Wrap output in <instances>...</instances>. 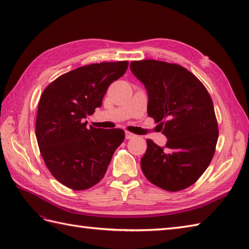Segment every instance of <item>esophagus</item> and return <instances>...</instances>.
<instances>
[{
  "mask_svg": "<svg viewBox=\"0 0 249 249\" xmlns=\"http://www.w3.org/2000/svg\"><path fill=\"white\" fill-rule=\"evenodd\" d=\"M136 135H134L133 133H130V131H127L126 130L125 131V137H126V139H131V138H134Z\"/></svg>",
  "mask_w": 249,
  "mask_h": 249,
  "instance_id": "1",
  "label": "esophagus"
}]
</instances>
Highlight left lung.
Listing matches in <instances>:
<instances>
[{"instance_id":"1","label":"left lung","mask_w":249,"mask_h":249,"mask_svg":"<svg viewBox=\"0 0 249 249\" xmlns=\"http://www.w3.org/2000/svg\"><path fill=\"white\" fill-rule=\"evenodd\" d=\"M130 71L147 91V114L168 139L165 147L146 140L142 172L168 192L187 188L202 176L215 153L218 128L212 98L194 73L178 64L133 61Z\"/></svg>"}]
</instances>
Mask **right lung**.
<instances>
[{"mask_svg": "<svg viewBox=\"0 0 249 249\" xmlns=\"http://www.w3.org/2000/svg\"><path fill=\"white\" fill-rule=\"evenodd\" d=\"M127 67V61L79 67L56 78L41 94L37 143L47 168L66 187L84 190L97 184L124 141V130L89 128L84 120L102 106L108 87Z\"/></svg>", "mask_w": 249, "mask_h": 249, "instance_id": "obj_1", "label": "right lung"}]
</instances>
